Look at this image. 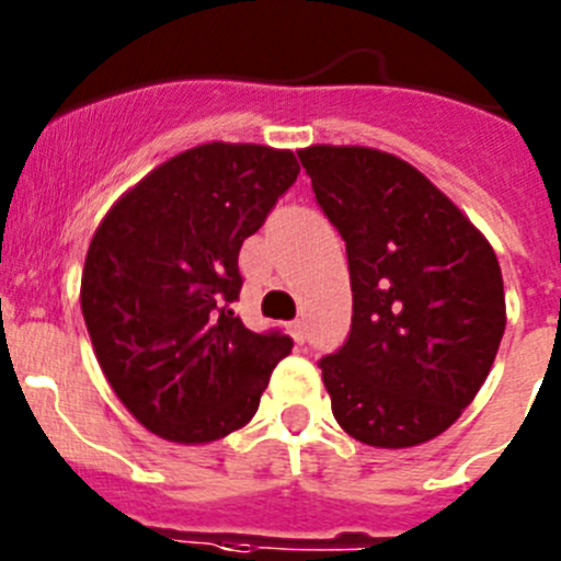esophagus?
I'll return each mask as SVG.
<instances>
[{"label":"esophagus","mask_w":561,"mask_h":561,"mask_svg":"<svg viewBox=\"0 0 561 561\" xmlns=\"http://www.w3.org/2000/svg\"><path fill=\"white\" fill-rule=\"evenodd\" d=\"M289 333H291V336H295V342H297V344L306 342V320H295V322H289Z\"/></svg>","instance_id":"obj_1"}]
</instances>
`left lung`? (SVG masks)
<instances>
[{"label": "left lung", "instance_id": "left-lung-1", "mask_svg": "<svg viewBox=\"0 0 561 561\" xmlns=\"http://www.w3.org/2000/svg\"><path fill=\"white\" fill-rule=\"evenodd\" d=\"M347 247L353 322L320 358L336 423L411 448L459 420L495 362L506 300L495 250L423 172L369 147L297 152Z\"/></svg>", "mask_w": 561, "mask_h": 561}]
</instances>
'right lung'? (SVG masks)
Returning a JSON list of instances; mask_svg holds the SVG:
<instances>
[{
  "mask_svg": "<svg viewBox=\"0 0 561 561\" xmlns=\"http://www.w3.org/2000/svg\"><path fill=\"white\" fill-rule=\"evenodd\" d=\"M300 174L295 152L203 144L169 158L105 214L82 266L80 306L96 362L133 417L199 445L253 420L280 331L233 314L239 250Z\"/></svg>",
  "mask_w": 561,
  "mask_h": 561,
  "instance_id": "1",
  "label": "right lung"
}]
</instances>
